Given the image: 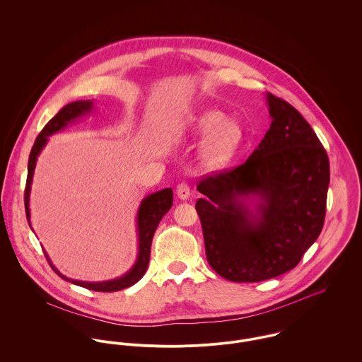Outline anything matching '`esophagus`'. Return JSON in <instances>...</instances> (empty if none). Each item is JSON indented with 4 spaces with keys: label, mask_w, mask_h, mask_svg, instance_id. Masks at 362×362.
Masks as SVG:
<instances>
[{
    "label": "esophagus",
    "mask_w": 362,
    "mask_h": 362,
    "mask_svg": "<svg viewBox=\"0 0 362 362\" xmlns=\"http://www.w3.org/2000/svg\"><path fill=\"white\" fill-rule=\"evenodd\" d=\"M189 195H191V192H189V187L187 185V184H180L178 187H177V197L181 199V201H187L188 198H189Z\"/></svg>",
    "instance_id": "1"
}]
</instances>
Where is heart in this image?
<instances>
[{"instance_id":"obj_1","label":"heart","mask_w":362,"mask_h":362,"mask_svg":"<svg viewBox=\"0 0 362 362\" xmlns=\"http://www.w3.org/2000/svg\"><path fill=\"white\" fill-rule=\"evenodd\" d=\"M189 131L197 138L208 135L197 155L198 164L206 171H217L228 165L244 141L241 125L227 119L223 111L213 108L199 111L191 119Z\"/></svg>"}]
</instances>
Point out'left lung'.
Returning a JSON list of instances; mask_svg holds the SVG:
<instances>
[{
  "instance_id": "8db88e82",
  "label": "left lung",
  "mask_w": 362,
  "mask_h": 362,
  "mask_svg": "<svg viewBox=\"0 0 362 362\" xmlns=\"http://www.w3.org/2000/svg\"><path fill=\"white\" fill-rule=\"evenodd\" d=\"M272 118L258 148L237 168L207 177L198 191L209 264L221 277L255 283L294 269L319 237L329 158L305 118L264 95Z\"/></svg>"
}]
</instances>
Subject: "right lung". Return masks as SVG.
Instances as JSON below:
<instances>
[{"label": "right lung", "instance_id": "right-lung-1", "mask_svg": "<svg viewBox=\"0 0 362 362\" xmlns=\"http://www.w3.org/2000/svg\"><path fill=\"white\" fill-rule=\"evenodd\" d=\"M93 100H78L72 103L64 105L52 119L47 122V125L43 128V131L39 134V136L35 141V145L32 148V152L29 156V163H28V180H26V189H25V210H26V218L28 223L32 228L30 223V189H32V182H33V174L37 163V157L45 149V146L49 142V136L52 134L59 132L65 129L69 124L78 121L79 118L92 114L93 111ZM173 206V189L171 188H164L161 191H157L155 194H151L145 197L139 205L138 213H136V234H138V254H136V260L134 262L132 267L122 276L111 279V280H104V281H83V280H75L69 279L65 274H62L54 264H52L50 257L45 251V255L49 260L52 270L64 280L93 290V291H104V293H112V291H119L127 287L134 286L136 281H139L149 264V258H151V247H152V240L155 235L156 228L161 220V217L171 209ZM33 231V228H32Z\"/></svg>", "mask_w": 362, "mask_h": 362}]
</instances>
